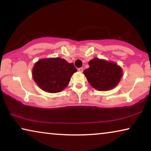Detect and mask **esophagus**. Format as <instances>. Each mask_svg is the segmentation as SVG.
Segmentation results:
<instances>
[{"mask_svg": "<svg viewBox=\"0 0 151 151\" xmlns=\"http://www.w3.org/2000/svg\"><path fill=\"white\" fill-rule=\"evenodd\" d=\"M78 71L80 72V73H82V72L83 71V69L82 68H78Z\"/></svg>", "mask_w": 151, "mask_h": 151, "instance_id": "esophagus-1", "label": "esophagus"}]
</instances>
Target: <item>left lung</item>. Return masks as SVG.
<instances>
[{"mask_svg": "<svg viewBox=\"0 0 151 151\" xmlns=\"http://www.w3.org/2000/svg\"><path fill=\"white\" fill-rule=\"evenodd\" d=\"M90 67L83 71L89 83L99 91H107L115 88L122 76V69L112 61L95 57L88 63Z\"/></svg>", "mask_w": 151, "mask_h": 151, "instance_id": "left-lung-1", "label": "left lung"}]
</instances>
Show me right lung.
Masks as SVG:
<instances>
[{"label":"right lung","instance_id":"right-lung-1","mask_svg":"<svg viewBox=\"0 0 151 151\" xmlns=\"http://www.w3.org/2000/svg\"><path fill=\"white\" fill-rule=\"evenodd\" d=\"M76 72L73 63L60 57L45 58L37 61L33 68L34 81L42 90L57 93L66 88L71 76Z\"/></svg>","mask_w":151,"mask_h":151}]
</instances>
